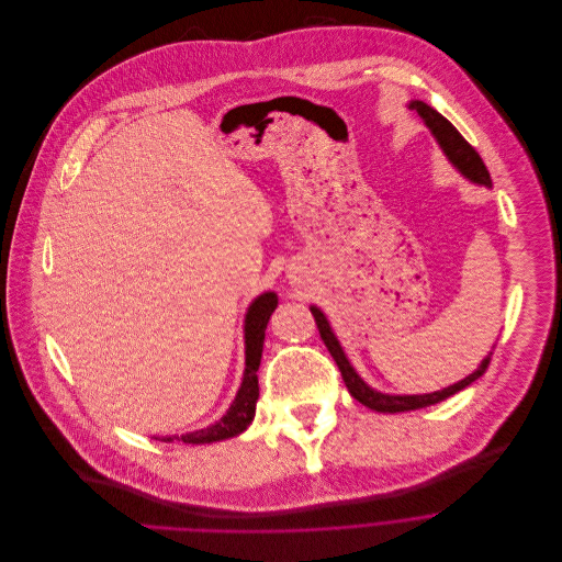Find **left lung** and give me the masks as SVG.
<instances>
[{
  "label": "left lung",
  "instance_id": "left-lung-1",
  "mask_svg": "<svg viewBox=\"0 0 562 562\" xmlns=\"http://www.w3.org/2000/svg\"><path fill=\"white\" fill-rule=\"evenodd\" d=\"M409 108L418 112L420 120L425 122V126L431 131L434 139H436L438 146L442 148L445 157L452 161V166H454L463 177H468V179L474 181V183H481V186L492 188V179H490V172H487V168H485L481 155L463 139V135H461L450 122H447V120L440 115V112H436L431 105H427V103H423V101H409ZM310 312H312V316H314V321H316V327H318V334H321V339H323L325 348L329 350L331 359L336 361V366H339V370H341V376H344L346 387L350 390V394H352L359 403H363L366 407L376 409V412H383V414H396V412L420 409V407L436 405V403H440V401H445V398H450V396H454L457 392H461V390H465L468 385H472L476 379H481V376L485 374L490 361H492V352H490V355L481 361V366H479L476 372H472L470 376H465L463 381H459V383H454V385H450V387H442V390L431 392V394H405V396H401V394H383V392L372 390V387L357 374V370L350 366V361H348V357H346V352H344L339 339H336V336H334V331H331V327H329L325 314H323L316 305H312Z\"/></svg>",
  "mask_w": 562,
  "mask_h": 562
}]
</instances>
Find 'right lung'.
<instances>
[{"instance_id":"obj_1","label":"right lung","mask_w":562,"mask_h":562,"mask_svg":"<svg viewBox=\"0 0 562 562\" xmlns=\"http://www.w3.org/2000/svg\"><path fill=\"white\" fill-rule=\"evenodd\" d=\"M279 299L274 292H263L257 296L246 314V372L241 387L237 392V398L233 401L231 409L221 416L214 425L196 431H188L181 436H164L161 440H183L190 445H201V442H214V440H226L237 434H241L255 418L257 409V398H259V376L257 370L261 366V352H263V339H266V327L268 321L277 307Z\"/></svg>"}]
</instances>
